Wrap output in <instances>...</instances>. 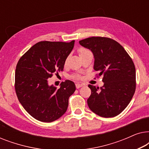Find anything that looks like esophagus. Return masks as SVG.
Masks as SVG:
<instances>
[{
  "instance_id": "obj_1",
  "label": "esophagus",
  "mask_w": 149,
  "mask_h": 149,
  "mask_svg": "<svg viewBox=\"0 0 149 149\" xmlns=\"http://www.w3.org/2000/svg\"><path fill=\"white\" fill-rule=\"evenodd\" d=\"M83 85H83V83H76V87H77V89H79V88H80V87H83Z\"/></svg>"
}]
</instances>
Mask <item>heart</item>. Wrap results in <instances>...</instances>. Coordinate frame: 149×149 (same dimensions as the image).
Returning a JSON list of instances; mask_svg holds the SVG:
<instances>
[{
  "label": "heart",
  "mask_w": 149,
  "mask_h": 149,
  "mask_svg": "<svg viewBox=\"0 0 149 149\" xmlns=\"http://www.w3.org/2000/svg\"><path fill=\"white\" fill-rule=\"evenodd\" d=\"M88 52H89V51L86 49H85V48L79 49V56H81V55L84 54H85V53H87ZM73 78L75 79H80L81 76L79 74H75V75H74V76H73Z\"/></svg>",
  "instance_id": "b5f03b06"
}]
</instances>
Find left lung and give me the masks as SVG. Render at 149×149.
<instances>
[{
	"label": "left lung",
	"mask_w": 149,
	"mask_h": 149,
	"mask_svg": "<svg viewBox=\"0 0 149 149\" xmlns=\"http://www.w3.org/2000/svg\"><path fill=\"white\" fill-rule=\"evenodd\" d=\"M94 56V70L103 75L104 85H89L90 110L102 117L119 115L129 104L136 90V68L129 54L112 38L92 36L79 41Z\"/></svg>",
	"instance_id": "1"
}]
</instances>
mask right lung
Wrapping results in <instances>:
<instances>
[{"mask_svg":"<svg viewBox=\"0 0 149 149\" xmlns=\"http://www.w3.org/2000/svg\"><path fill=\"white\" fill-rule=\"evenodd\" d=\"M74 45V40L38 42L18 61L15 74L16 94L24 109L38 121L49 123L66 113L69 97L76 89L74 82L66 80L57 89L49 85L48 79L53 73L63 70Z\"/></svg>","mask_w":149,"mask_h":149,"instance_id":"right-lung-1","label":"right lung"}]
</instances>
